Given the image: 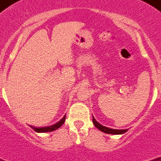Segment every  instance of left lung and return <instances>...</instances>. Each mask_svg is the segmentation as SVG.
I'll return each mask as SVG.
<instances>
[{
	"mask_svg": "<svg viewBox=\"0 0 161 161\" xmlns=\"http://www.w3.org/2000/svg\"><path fill=\"white\" fill-rule=\"evenodd\" d=\"M93 124H94V126H96L98 130H100L101 131L106 134H111V135H122V134H124L125 132H126L127 130H128V129H125V130H118V129L109 128V127L102 126V125H101L98 122H97V120L93 118Z\"/></svg>",
	"mask_w": 161,
	"mask_h": 161,
	"instance_id": "1",
	"label": "left lung"
}]
</instances>
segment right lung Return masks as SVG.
I'll return each instance as SVG.
<instances>
[{
    "label": "right lung",
    "mask_w": 161,
    "mask_h": 161,
    "mask_svg": "<svg viewBox=\"0 0 161 161\" xmlns=\"http://www.w3.org/2000/svg\"><path fill=\"white\" fill-rule=\"evenodd\" d=\"M65 117H66V115H64L59 122H57L56 123L53 125H51V126H43V127H35V126H30L33 130H35V131L38 132V133H45V132H51L53 131V130H57L58 128H59L62 125L64 124V123L65 122Z\"/></svg>",
    "instance_id": "1"
}]
</instances>
